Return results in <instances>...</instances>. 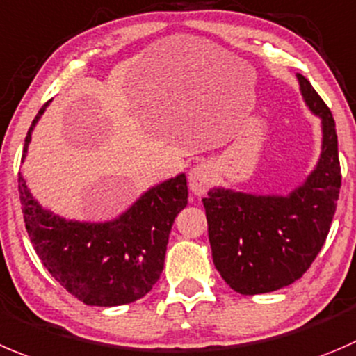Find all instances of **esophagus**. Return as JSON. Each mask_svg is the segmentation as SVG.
<instances>
[{"label":"esophagus","mask_w":356,"mask_h":356,"mask_svg":"<svg viewBox=\"0 0 356 356\" xmlns=\"http://www.w3.org/2000/svg\"><path fill=\"white\" fill-rule=\"evenodd\" d=\"M213 184V169L211 165L202 162L188 172V187L194 195H204Z\"/></svg>","instance_id":"esophagus-1"}]
</instances>
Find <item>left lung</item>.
Listing matches in <instances>:
<instances>
[{"mask_svg":"<svg viewBox=\"0 0 356 356\" xmlns=\"http://www.w3.org/2000/svg\"><path fill=\"white\" fill-rule=\"evenodd\" d=\"M304 101L321 118V154L314 171L289 195H253L211 188L202 199L216 270L236 292L257 296L299 280L327 239L341 188L336 122L307 79L297 74Z\"/></svg>","mask_w":356,"mask_h":356,"instance_id":"obj_1","label":"left lung"}]
</instances>
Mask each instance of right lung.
<instances>
[{
	"instance_id": "add662e5",
	"label": "right lung",
	"mask_w": 356,
	"mask_h": 356,
	"mask_svg": "<svg viewBox=\"0 0 356 356\" xmlns=\"http://www.w3.org/2000/svg\"><path fill=\"white\" fill-rule=\"evenodd\" d=\"M49 103L43 104L26 136ZM24 223L45 269L87 306H120L141 299L164 269L165 248L176 215L187 206V176L181 172L145 192L124 215L89 223L60 218L38 204L19 172Z\"/></svg>"
}]
</instances>
